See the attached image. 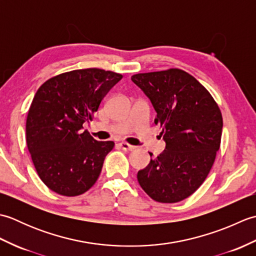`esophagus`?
Here are the masks:
<instances>
[{
    "mask_svg": "<svg viewBox=\"0 0 256 256\" xmlns=\"http://www.w3.org/2000/svg\"><path fill=\"white\" fill-rule=\"evenodd\" d=\"M120 148H121L123 150H125V152H128V150H135V146H133V145H130V144H128V143H124V142H122V143H120Z\"/></svg>",
    "mask_w": 256,
    "mask_h": 256,
    "instance_id": "esophagus-1",
    "label": "esophagus"
}]
</instances>
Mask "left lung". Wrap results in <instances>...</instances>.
<instances>
[{
  "mask_svg": "<svg viewBox=\"0 0 256 256\" xmlns=\"http://www.w3.org/2000/svg\"><path fill=\"white\" fill-rule=\"evenodd\" d=\"M131 79L153 104L154 122L166 143L164 152L138 172V184L155 201L179 202L202 184L214 165L224 126L221 111L209 91L182 69Z\"/></svg>",
  "mask_w": 256,
  "mask_h": 256,
  "instance_id": "left-lung-1",
  "label": "left lung"
}]
</instances>
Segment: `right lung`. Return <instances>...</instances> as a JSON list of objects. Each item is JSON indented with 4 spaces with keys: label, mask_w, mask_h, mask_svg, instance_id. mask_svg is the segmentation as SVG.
Here are the masks:
<instances>
[{
    "label": "right lung",
    "mask_w": 256,
    "mask_h": 256,
    "mask_svg": "<svg viewBox=\"0 0 256 256\" xmlns=\"http://www.w3.org/2000/svg\"><path fill=\"white\" fill-rule=\"evenodd\" d=\"M123 76L99 68L78 69L48 79L37 90L26 120V143L38 176L67 197L96 184L112 140L84 131L103 98Z\"/></svg>",
    "instance_id": "add662e5"
}]
</instances>
